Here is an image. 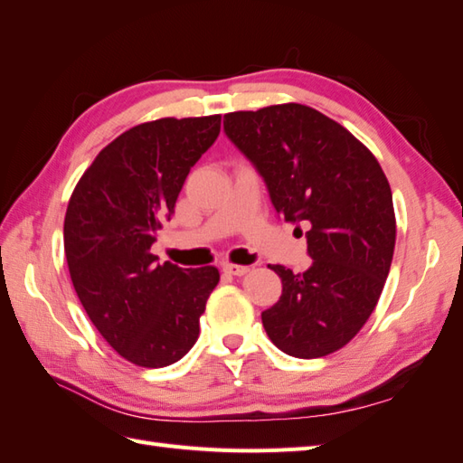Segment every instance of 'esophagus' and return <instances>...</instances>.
<instances>
[{"mask_svg":"<svg viewBox=\"0 0 463 463\" xmlns=\"http://www.w3.org/2000/svg\"><path fill=\"white\" fill-rule=\"evenodd\" d=\"M223 271L230 273V275H235V277H241L250 271L248 265H235V263H225L223 265Z\"/></svg>","mask_w":463,"mask_h":463,"instance_id":"obj_1","label":"esophagus"}]
</instances>
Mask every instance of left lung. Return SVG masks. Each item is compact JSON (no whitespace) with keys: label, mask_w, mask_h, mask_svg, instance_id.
Returning <instances> with one entry per match:
<instances>
[{"label":"left lung","mask_w":463,"mask_h":463,"mask_svg":"<svg viewBox=\"0 0 463 463\" xmlns=\"http://www.w3.org/2000/svg\"><path fill=\"white\" fill-rule=\"evenodd\" d=\"M223 132L263 178L275 212L309 225V269L269 265L283 291L261 313L267 336L295 358L338 351L373 315L392 263L396 220L383 168L345 127L297 102L230 112Z\"/></svg>","instance_id":"obj_1"}]
</instances>
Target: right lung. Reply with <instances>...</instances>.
Here are the masks:
<instances>
[{
    "instance_id": "1",
    "label": "right lung",
    "mask_w": 463,
    "mask_h": 463,
    "mask_svg": "<svg viewBox=\"0 0 463 463\" xmlns=\"http://www.w3.org/2000/svg\"><path fill=\"white\" fill-rule=\"evenodd\" d=\"M220 125V115L160 118L122 132L99 152L69 200L63 235L71 281L97 331L132 364H174L198 341L220 271L160 265L150 248Z\"/></svg>"
}]
</instances>
